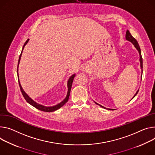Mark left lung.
<instances>
[{
	"mask_svg": "<svg viewBox=\"0 0 155 155\" xmlns=\"http://www.w3.org/2000/svg\"><path fill=\"white\" fill-rule=\"evenodd\" d=\"M125 38H126V39L127 40H128V41H129L130 42H131V43L134 45V46L135 47V48L137 49V51H138V53H139V54H140V67H141V69H142V72H143V59H142V54H141V50H140V46H139V45H138V42H137V41L132 36V35L130 34V33L129 32V30H127L126 31V35H125ZM138 91H139V90H137V91L136 92V93L135 94V95L134 96V97H133V98L137 95V94L138 93ZM132 98V99H133ZM95 103L96 104H97V105H99L100 106H101V107H103V108H104V109H106V107H104V106H101V105H100V104H97V103H96V102H95ZM109 109V110H114V109Z\"/></svg>",
	"mask_w": 155,
	"mask_h": 155,
	"instance_id": "obj_1",
	"label": "left lung"
}]
</instances>
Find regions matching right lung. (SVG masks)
<instances>
[{
  "label": "right lung",
  "instance_id": "obj_1",
  "mask_svg": "<svg viewBox=\"0 0 155 155\" xmlns=\"http://www.w3.org/2000/svg\"><path fill=\"white\" fill-rule=\"evenodd\" d=\"M29 41V39H28L27 41L25 42V43L24 44L23 46V48H22V51H21V52L20 55V57H19V59H18V66H17V75H18V83H19V86H20V90H21V92L24 97V98L25 99V100L28 103L30 104H31V106H33V107H36V109L40 110H42V111H45V112H53V111H55L56 110L59 109V108H61V107H62L68 100V97H69V96H70V90H71V88H72V83H73V80H74V77H75V74H74L72 75L71 77H70L69 78V79L68 80V81H67V87H68V91H67V96L65 97V99L62 101L60 103H58V104L56 105H54V106H43L41 104H39L37 103H36L35 101H34L30 97V96L28 95L25 91L24 90H23L21 85H20V82L19 81V77H18V65H19V63H20V59H21V54H22V52H23V50L25 46V45L28 43V42Z\"/></svg>",
  "mask_w": 155,
  "mask_h": 155
}]
</instances>
